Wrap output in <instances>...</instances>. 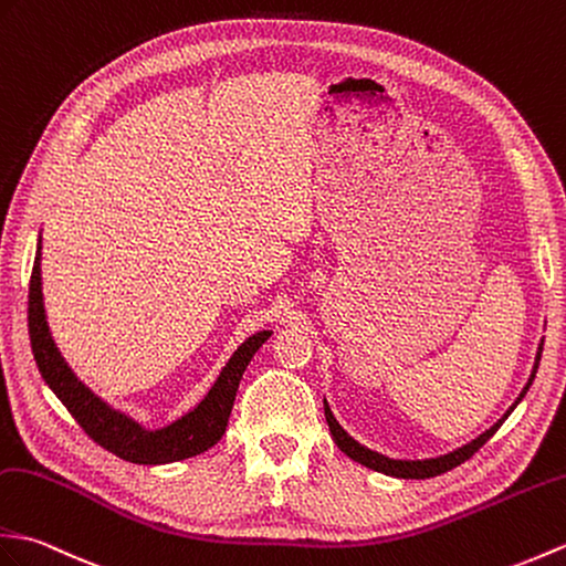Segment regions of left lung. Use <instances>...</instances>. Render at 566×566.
<instances>
[{"mask_svg":"<svg viewBox=\"0 0 566 566\" xmlns=\"http://www.w3.org/2000/svg\"><path fill=\"white\" fill-rule=\"evenodd\" d=\"M543 345H545V339H541V347H537L535 366H533V371H531L528 384H525V388L521 390V396L516 398L514 405L509 407L506 415H504L502 419H499V422H496L494 427H490L488 431L480 433L478 439H472L470 443H465V446H461V449H455V451L446 453V455L424 458V461H396V458H388V455H384V453L366 449V446H361L359 441H354V439L349 437V433H347L343 427H339L335 415L331 412V405H327V402L323 400L327 427H331V433H333V439H335V443H337V449L343 451L345 455H349L352 461H357V463H361V465H366V468H371V470H376V472H384V475L400 478V480H427V478H437V475H441V472H449V470H453L455 465L465 463L470 455H475V453L482 449V446L494 437V431L504 424V419H506L511 412H514V407L525 398V392H528V388L533 386V378H535V374H537V364H541Z\"/></svg>","mask_w":566,"mask_h":566,"instance_id":"left-lung-1","label":"left lung"}]
</instances>
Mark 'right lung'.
<instances>
[{"label":"right lung","instance_id":"obj_1","mask_svg":"<svg viewBox=\"0 0 566 566\" xmlns=\"http://www.w3.org/2000/svg\"><path fill=\"white\" fill-rule=\"evenodd\" d=\"M29 335L38 371H41L50 390L62 400V405L67 407L70 415L91 439L103 446L105 451L123 458V461L137 465H164L200 455L207 449H212L223 437L245 366L251 364L253 354L262 347V343H268L272 333L260 331L248 337L231 354V359L221 369L214 386L209 388L207 396L190 412L161 429H144L133 417H127L120 410H113L94 390L86 388L60 354L45 318L41 282V239H38L29 286Z\"/></svg>","mask_w":566,"mask_h":566}]
</instances>
